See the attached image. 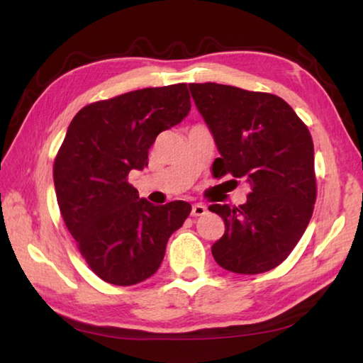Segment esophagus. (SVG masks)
<instances>
[{
    "instance_id": "1",
    "label": "esophagus",
    "mask_w": 363,
    "mask_h": 363,
    "mask_svg": "<svg viewBox=\"0 0 363 363\" xmlns=\"http://www.w3.org/2000/svg\"><path fill=\"white\" fill-rule=\"evenodd\" d=\"M208 211V208L203 203H195L192 205V216H203V214Z\"/></svg>"
}]
</instances>
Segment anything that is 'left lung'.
<instances>
[{"mask_svg":"<svg viewBox=\"0 0 363 363\" xmlns=\"http://www.w3.org/2000/svg\"><path fill=\"white\" fill-rule=\"evenodd\" d=\"M189 89L220 153L214 176L230 173L251 186L247 203L210 206L225 225L214 259L235 274L267 272L296 247L314 211L311 133L279 96L218 83Z\"/></svg>","mask_w":363,"mask_h":363,"instance_id":"obj_1","label":"left lung"}]
</instances>
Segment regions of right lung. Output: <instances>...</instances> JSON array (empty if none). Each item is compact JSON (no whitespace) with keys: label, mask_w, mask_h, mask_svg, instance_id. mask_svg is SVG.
<instances>
[{"label":"right lung","mask_w":363,"mask_h":363,"mask_svg":"<svg viewBox=\"0 0 363 363\" xmlns=\"http://www.w3.org/2000/svg\"><path fill=\"white\" fill-rule=\"evenodd\" d=\"M189 112L187 84L179 83L89 104L69 125L54 162L57 203L79 253L107 284L152 277L192 210L182 200L155 206L128 182L130 171L149 164L158 134Z\"/></svg>","instance_id":"right-lung-1"}]
</instances>
